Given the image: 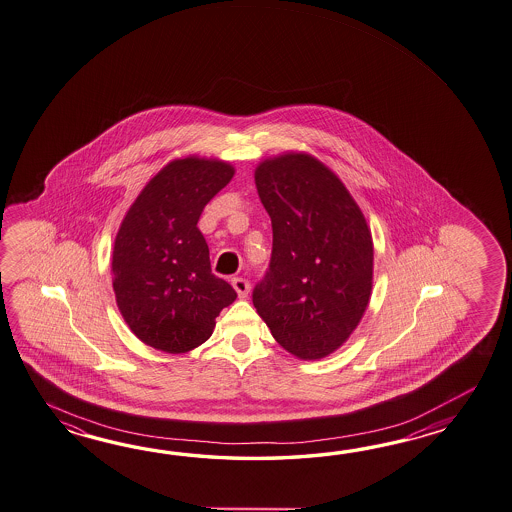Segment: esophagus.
<instances>
[{
  "label": "esophagus",
  "instance_id": "obj_1",
  "mask_svg": "<svg viewBox=\"0 0 512 512\" xmlns=\"http://www.w3.org/2000/svg\"><path fill=\"white\" fill-rule=\"evenodd\" d=\"M231 284H233V288H235V292H237V296H239L240 299H244V297L248 296V292H250V283H248L246 279H242V277H235V279L231 281Z\"/></svg>",
  "mask_w": 512,
  "mask_h": 512
}]
</instances>
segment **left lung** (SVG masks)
Returning <instances> with one entry per match:
<instances>
[{"label":"left lung","mask_w":512,"mask_h":512,"mask_svg":"<svg viewBox=\"0 0 512 512\" xmlns=\"http://www.w3.org/2000/svg\"><path fill=\"white\" fill-rule=\"evenodd\" d=\"M255 185L273 248L253 305L284 351L321 360L351 338L369 305L371 228L340 178L308 152L262 159Z\"/></svg>","instance_id":"8db88e82"}]
</instances>
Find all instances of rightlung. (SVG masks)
Here are the masks:
<instances>
[{
  "label": "right lung",
  "mask_w": 512,
  "mask_h": 512,
  "mask_svg": "<svg viewBox=\"0 0 512 512\" xmlns=\"http://www.w3.org/2000/svg\"><path fill=\"white\" fill-rule=\"evenodd\" d=\"M235 176L224 159H172L137 194L115 235V303L139 340L182 354L211 338L216 316L237 292L211 272L198 220Z\"/></svg>",
  "instance_id": "1"
}]
</instances>
